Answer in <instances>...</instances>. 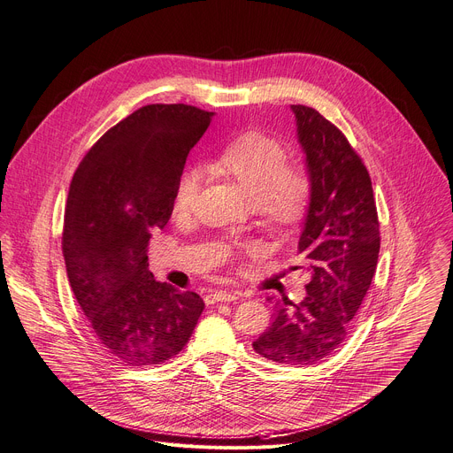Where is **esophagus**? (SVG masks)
Returning a JSON list of instances; mask_svg holds the SVG:
<instances>
[{
	"instance_id": "esophagus-1",
	"label": "esophagus",
	"mask_w": 453,
	"mask_h": 453,
	"mask_svg": "<svg viewBox=\"0 0 453 453\" xmlns=\"http://www.w3.org/2000/svg\"><path fill=\"white\" fill-rule=\"evenodd\" d=\"M239 292L237 290H219V292H211V295L206 296L208 303H218V302H235L239 300Z\"/></svg>"
}]
</instances>
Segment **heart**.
Listing matches in <instances>:
<instances>
[{
	"instance_id": "b5f03b06",
	"label": "heart",
	"mask_w": 453,
	"mask_h": 453,
	"mask_svg": "<svg viewBox=\"0 0 453 453\" xmlns=\"http://www.w3.org/2000/svg\"><path fill=\"white\" fill-rule=\"evenodd\" d=\"M287 148L276 137L256 129L239 133L210 158V172L235 182L256 206L261 223L273 234L296 228L311 204L312 180L302 165L287 163ZM203 172L186 166L175 179V214H190L203 188ZM249 252H257L249 245Z\"/></svg>"
}]
</instances>
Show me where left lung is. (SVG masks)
I'll use <instances>...</instances> for the list:
<instances>
[{
  "instance_id": "8db88e82",
  "label": "left lung",
  "mask_w": 453,
  "mask_h": 453,
  "mask_svg": "<svg viewBox=\"0 0 453 453\" xmlns=\"http://www.w3.org/2000/svg\"><path fill=\"white\" fill-rule=\"evenodd\" d=\"M298 139L307 155L312 196L298 254L307 296L274 305L269 329L252 342L263 358L312 365L348 338L371 287L380 250V223L371 177L348 137L309 105L296 104Z\"/></svg>"
}]
</instances>
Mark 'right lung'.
I'll use <instances>...</instances> for the list:
<instances>
[{"mask_svg": "<svg viewBox=\"0 0 453 453\" xmlns=\"http://www.w3.org/2000/svg\"><path fill=\"white\" fill-rule=\"evenodd\" d=\"M211 117L188 104L142 105L105 131L73 175L62 234L67 278L95 340L119 364L173 358L204 309L196 292L155 281L146 249L172 216L175 179Z\"/></svg>", "mask_w": 453, "mask_h": 453, "instance_id": "1", "label": "right lung"}]
</instances>
